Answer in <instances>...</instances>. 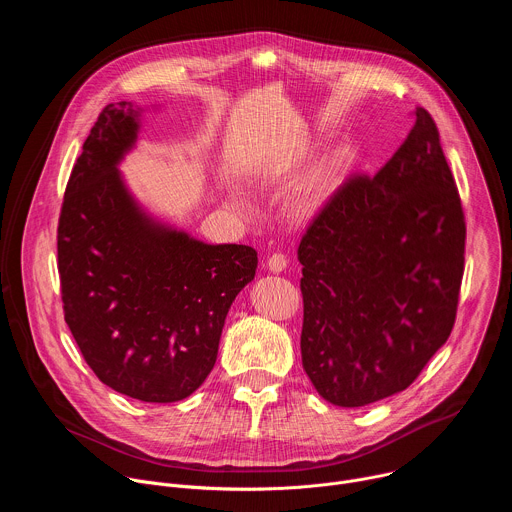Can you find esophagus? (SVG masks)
<instances>
[{
    "label": "esophagus",
    "mask_w": 512,
    "mask_h": 512,
    "mask_svg": "<svg viewBox=\"0 0 512 512\" xmlns=\"http://www.w3.org/2000/svg\"><path fill=\"white\" fill-rule=\"evenodd\" d=\"M287 267V259L281 253H273L267 257V269L273 273H281Z\"/></svg>",
    "instance_id": "34e87169"
}]
</instances>
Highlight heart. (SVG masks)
<instances>
[{
    "mask_svg": "<svg viewBox=\"0 0 512 512\" xmlns=\"http://www.w3.org/2000/svg\"><path fill=\"white\" fill-rule=\"evenodd\" d=\"M300 164V158L296 154H287L283 158H277L273 162H265L257 174L255 182L259 186L271 188L281 182H285L291 172H294ZM342 170H344V160L340 156H332L324 160L318 168H314L308 178L296 188L294 196L289 200V218L294 223H308L312 218H316L326 204L334 198V194L340 188L342 182ZM237 206L241 210H247L245 202L237 200Z\"/></svg>",
    "mask_w": 512,
    "mask_h": 512,
    "instance_id": "heart-1",
    "label": "heart"
}]
</instances>
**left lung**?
I'll return each instance as SVG.
<instances>
[{
    "mask_svg": "<svg viewBox=\"0 0 512 512\" xmlns=\"http://www.w3.org/2000/svg\"><path fill=\"white\" fill-rule=\"evenodd\" d=\"M466 223L440 133L423 109L393 158L350 178L314 218L302 267V364L328 403L405 391L456 320Z\"/></svg>",
    "mask_w": 512,
    "mask_h": 512,
    "instance_id": "obj_1",
    "label": "left lung"
}]
</instances>
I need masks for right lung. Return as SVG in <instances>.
Segmentation results:
<instances>
[{"label": "right lung", "mask_w": 512, "mask_h": 512, "mask_svg": "<svg viewBox=\"0 0 512 512\" xmlns=\"http://www.w3.org/2000/svg\"><path fill=\"white\" fill-rule=\"evenodd\" d=\"M143 111L107 105L83 143L60 210L58 273L64 320L99 381L137 401L174 403L210 375L257 251L198 241L135 200L119 164Z\"/></svg>", "instance_id": "obj_1"}]
</instances>
